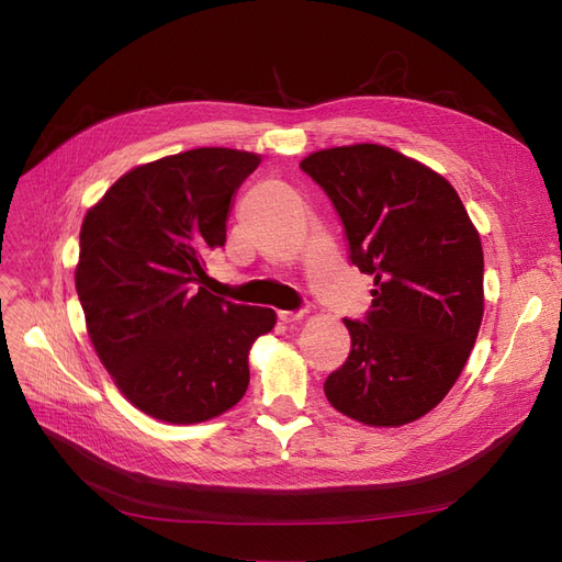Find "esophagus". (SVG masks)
<instances>
[{
    "label": "esophagus",
    "instance_id": "esophagus-1",
    "mask_svg": "<svg viewBox=\"0 0 562 562\" xmlns=\"http://www.w3.org/2000/svg\"><path fill=\"white\" fill-rule=\"evenodd\" d=\"M278 318L282 323H299L305 318V312H278Z\"/></svg>",
    "mask_w": 562,
    "mask_h": 562
}]
</instances>
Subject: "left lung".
I'll return each instance as SVG.
<instances>
[{
	"mask_svg": "<svg viewBox=\"0 0 562 562\" xmlns=\"http://www.w3.org/2000/svg\"><path fill=\"white\" fill-rule=\"evenodd\" d=\"M337 210L348 259L373 278L364 321L344 318L348 360L326 396L367 426H403L445 398L483 321V246L445 177L360 143L301 161Z\"/></svg>",
	"mask_w": 562,
	"mask_h": 562,
	"instance_id": "left-lung-1",
	"label": "left lung"
}]
</instances>
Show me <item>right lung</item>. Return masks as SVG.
Returning a JSON list of instances; mask_svg holds the SVG:
<instances>
[{
  "label": "right lung",
  "mask_w": 562,
  "mask_h": 562,
  "mask_svg": "<svg viewBox=\"0 0 562 562\" xmlns=\"http://www.w3.org/2000/svg\"><path fill=\"white\" fill-rule=\"evenodd\" d=\"M259 161L229 147L164 157L123 175L83 218L75 284L88 337L117 390L159 422L200 424L239 403L250 346L276 326L273 310L198 286Z\"/></svg>",
  "instance_id": "add662e5"
}]
</instances>
